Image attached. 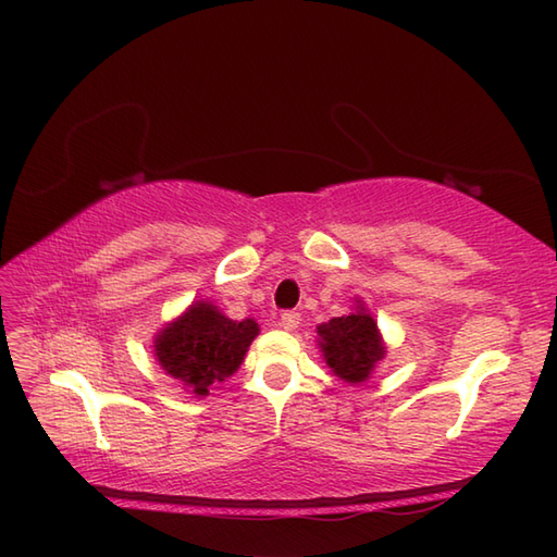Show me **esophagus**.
<instances>
[{
	"mask_svg": "<svg viewBox=\"0 0 557 557\" xmlns=\"http://www.w3.org/2000/svg\"><path fill=\"white\" fill-rule=\"evenodd\" d=\"M301 323V315L297 311H285L280 315V325L285 330H297Z\"/></svg>",
	"mask_w": 557,
	"mask_h": 557,
	"instance_id": "1",
	"label": "esophagus"
}]
</instances>
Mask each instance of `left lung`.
Here are the masks:
<instances>
[{
	"label": "left lung",
	"mask_w": 557,
	"mask_h": 557,
	"mask_svg": "<svg viewBox=\"0 0 557 557\" xmlns=\"http://www.w3.org/2000/svg\"><path fill=\"white\" fill-rule=\"evenodd\" d=\"M315 333L327 369L351 385L369 381L375 363H381L387 351L375 318L361 299L354 304L351 313L321 323Z\"/></svg>",
	"instance_id": "8db88e82"
}]
</instances>
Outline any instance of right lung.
Wrapping results in <instances>:
<instances>
[{
    "label": "right lung",
    "instance_id": "obj_1",
    "mask_svg": "<svg viewBox=\"0 0 557 557\" xmlns=\"http://www.w3.org/2000/svg\"><path fill=\"white\" fill-rule=\"evenodd\" d=\"M258 333L253 318L232 321L212 301H194L158 330L152 349L160 369L186 393L206 397L212 385L239 371Z\"/></svg>",
    "mask_w": 557,
    "mask_h": 557
}]
</instances>
